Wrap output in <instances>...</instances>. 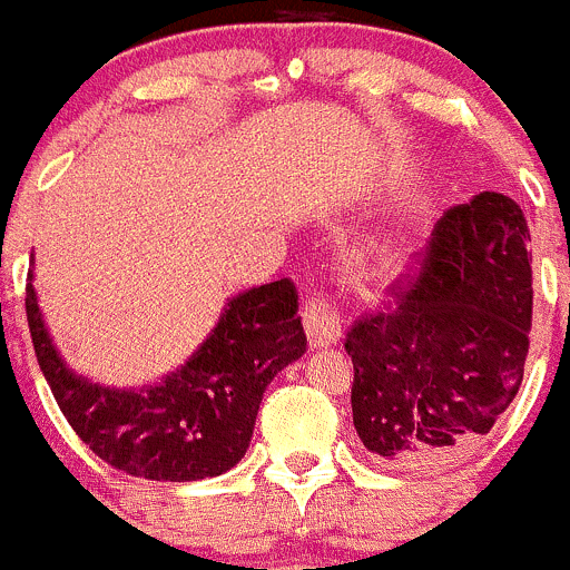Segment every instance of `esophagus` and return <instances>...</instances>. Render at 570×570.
Masks as SVG:
<instances>
[{"instance_id":"34e87169","label":"esophagus","mask_w":570,"mask_h":570,"mask_svg":"<svg viewBox=\"0 0 570 570\" xmlns=\"http://www.w3.org/2000/svg\"><path fill=\"white\" fill-rule=\"evenodd\" d=\"M303 325H306L308 344L312 347H331L342 336V325L338 317L331 312V306L322 301H308L306 312H303Z\"/></svg>"}]
</instances>
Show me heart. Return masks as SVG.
<instances>
[{"label":"heart","instance_id":"heart-1","mask_svg":"<svg viewBox=\"0 0 570 570\" xmlns=\"http://www.w3.org/2000/svg\"><path fill=\"white\" fill-rule=\"evenodd\" d=\"M358 273L366 284H392V281L400 278V275L407 273L411 267V256L405 250H386L381 256L372 258H358Z\"/></svg>","mask_w":570,"mask_h":570}]
</instances>
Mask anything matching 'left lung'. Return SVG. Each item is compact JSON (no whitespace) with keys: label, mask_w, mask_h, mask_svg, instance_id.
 Returning a JSON list of instances; mask_svg holds the SVG:
<instances>
[{"label":"left lung","mask_w":570,"mask_h":570,"mask_svg":"<svg viewBox=\"0 0 570 570\" xmlns=\"http://www.w3.org/2000/svg\"><path fill=\"white\" fill-rule=\"evenodd\" d=\"M524 212L480 193L444 212L419 275L344 338L353 358V424L366 450L402 469L469 455L524 381L532 267Z\"/></svg>","instance_id":"8db88e82"}]
</instances>
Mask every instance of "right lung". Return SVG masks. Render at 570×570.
<instances>
[{
	"label": "right lung",
	"mask_w": 570,
	"mask_h": 570,
	"mask_svg": "<svg viewBox=\"0 0 570 570\" xmlns=\"http://www.w3.org/2000/svg\"><path fill=\"white\" fill-rule=\"evenodd\" d=\"M24 306L40 372L73 433L142 480L193 482L234 469L248 452L264 389L306 353L289 278L232 297L187 364L142 389H107L68 370L46 331L32 269Z\"/></svg>",
	"instance_id": "obj_1"
}]
</instances>
